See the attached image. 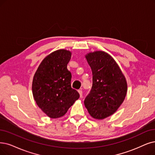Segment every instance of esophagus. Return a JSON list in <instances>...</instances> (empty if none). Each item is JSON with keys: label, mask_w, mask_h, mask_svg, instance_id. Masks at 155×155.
Returning <instances> with one entry per match:
<instances>
[{"label": "esophagus", "mask_w": 155, "mask_h": 155, "mask_svg": "<svg viewBox=\"0 0 155 155\" xmlns=\"http://www.w3.org/2000/svg\"><path fill=\"white\" fill-rule=\"evenodd\" d=\"M78 92H79V94L80 95V97H82V96H83V91L81 90H79Z\"/></svg>", "instance_id": "34e87169"}]
</instances>
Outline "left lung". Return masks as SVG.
<instances>
[{
    "label": "left lung",
    "instance_id": "left-lung-1",
    "mask_svg": "<svg viewBox=\"0 0 155 155\" xmlns=\"http://www.w3.org/2000/svg\"><path fill=\"white\" fill-rule=\"evenodd\" d=\"M92 71V87L84 104L90 114L102 120L112 115L125 98L127 84L118 65L104 51L86 56Z\"/></svg>",
    "mask_w": 155,
    "mask_h": 155
}]
</instances>
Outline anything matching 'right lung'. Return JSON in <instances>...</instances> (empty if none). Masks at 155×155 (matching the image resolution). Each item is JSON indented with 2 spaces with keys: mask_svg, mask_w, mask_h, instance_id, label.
<instances>
[{
  "mask_svg": "<svg viewBox=\"0 0 155 155\" xmlns=\"http://www.w3.org/2000/svg\"><path fill=\"white\" fill-rule=\"evenodd\" d=\"M71 58L69 51H55L42 60L34 76V98L51 118L63 116L79 97L77 90L71 88L72 75L67 69Z\"/></svg>",
  "mask_w": 155,
  "mask_h": 155,
  "instance_id": "add662e5",
  "label": "right lung"
}]
</instances>
